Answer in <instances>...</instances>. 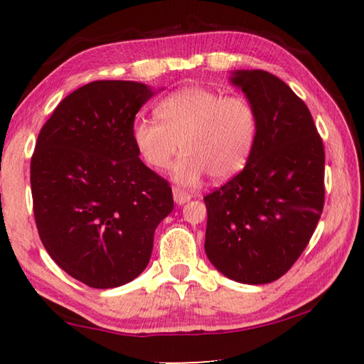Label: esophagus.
<instances>
[{
	"mask_svg": "<svg viewBox=\"0 0 364 364\" xmlns=\"http://www.w3.org/2000/svg\"><path fill=\"white\" fill-rule=\"evenodd\" d=\"M173 199L176 204H186V202L191 200V194L186 193V191L181 188H173Z\"/></svg>",
	"mask_w": 364,
	"mask_h": 364,
	"instance_id": "obj_1",
	"label": "esophagus"
}]
</instances>
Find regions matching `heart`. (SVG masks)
Wrapping results in <instances>:
<instances>
[{"label": "heart", "mask_w": 364, "mask_h": 364, "mask_svg": "<svg viewBox=\"0 0 364 364\" xmlns=\"http://www.w3.org/2000/svg\"><path fill=\"white\" fill-rule=\"evenodd\" d=\"M157 122H139L134 143L156 170H167L178 149L176 181L196 184L205 173L223 181L239 173L254 149L258 117L244 96H223L204 86H186L156 107Z\"/></svg>", "instance_id": "b5f03b06"}]
</instances>
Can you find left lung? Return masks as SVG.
<instances>
[{
  "instance_id": "left-lung-1",
  "label": "left lung",
  "mask_w": 364,
  "mask_h": 364,
  "mask_svg": "<svg viewBox=\"0 0 364 364\" xmlns=\"http://www.w3.org/2000/svg\"><path fill=\"white\" fill-rule=\"evenodd\" d=\"M257 110L258 132L242 171L204 197L205 254L226 278L267 284L310 242L324 207V146L306 104L273 73L231 78Z\"/></svg>"
}]
</instances>
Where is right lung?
Masks as SVG:
<instances>
[{
  "instance_id": "1",
  "label": "right lung",
  "mask_w": 364,
  "mask_h": 364,
  "mask_svg": "<svg viewBox=\"0 0 364 364\" xmlns=\"http://www.w3.org/2000/svg\"><path fill=\"white\" fill-rule=\"evenodd\" d=\"M143 83L96 80L58 104L30 162L36 230L72 278L110 289L141 274L154 231L173 210L170 183L141 162L134 115Z\"/></svg>"
}]
</instances>
